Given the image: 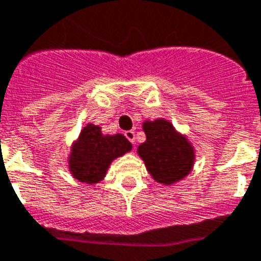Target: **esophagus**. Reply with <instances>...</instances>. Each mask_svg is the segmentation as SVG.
I'll list each match as a JSON object with an SVG mask.
<instances>
[{"instance_id": "34e87169", "label": "esophagus", "mask_w": 261, "mask_h": 261, "mask_svg": "<svg viewBox=\"0 0 261 261\" xmlns=\"http://www.w3.org/2000/svg\"><path fill=\"white\" fill-rule=\"evenodd\" d=\"M125 138L128 139L130 143L135 144V132H133V130H126V132H125Z\"/></svg>"}]
</instances>
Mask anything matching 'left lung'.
<instances>
[{
	"mask_svg": "<svg viewBox=\"0 0 261 261\" xmlns=\"http://www.w3.org/2000/svg\"><path fill=\"white\" fill-rule=\"evenodd\" d=\"M143 129L146 142L139 146L138 153L154 179L171 185L185 178L195 163V151L188 139L165 119L146 121Z\"/></svg>",
	"mask_w": 261,
	"mask_h": 261,
	"instance_id": "left-lung-1",
	"label": "left lung"
}]
</instances>
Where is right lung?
Returning <instances> with one entry per match:
<instances>
[{
    "label": "right lung",
    "mask_w": 261,
    "mask_h": 261,
    "mask_svg": "<svg viewBox=\"0 0 261 261\" xmlns=\"http://www.w3.org/2000/svg\"><path fill=\"white\" fill-rule=\"evenodd\" d=\"M132 150V144L122 135L104 136L101 128L89 123L83 128L72 147L69 170L76 179L97 184L106 176L112 160Z\"/></svg>",
    "instance_id": "right-lung-1"
}]
</instances>
